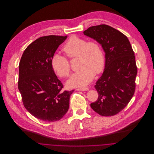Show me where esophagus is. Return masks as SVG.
Segmentation results:
<instances>
[{
	"label": "esophagus",
	"mask_w": 154,
	"mask_h": 154,
	"mask_svg": "<svg viewBox=\"0 0 154 154\" xmlns=\"http://www.w3.org/2000/svg\"><path fill=\"white\" fill-rule=\"evenodd\" d=\"M89 88H87V87H85V88H76V90L78 91H87L88 90Z\"/></svg>",
	"instance_id": "obj_1"
}]
</instances>
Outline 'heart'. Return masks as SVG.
<instances>
[{
	"mask_svg": "<svg viewBox=\"0 0 154 154\" xmlns=\"http://www.w3.org/2000/svg\"><path fill=\"white\" fill-rule=\"evenodd\" d=\"M63 51L71 58L78 57L79 70L75 73L67 81L70 87H84L94 79L95 74L101 73L105 67L106 57L99 42L73 35L65 43ZM51 66L54 72L60 77L66 78L70 73V64L64 55L54 53L51 58Z\"/></svg>",
	"mask_w": 154,
	"mask_h": 154,
	"instance_id": "heart-1",
	"label": "heart"
}]
</instances>
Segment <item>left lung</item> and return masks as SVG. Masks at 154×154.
Masks as SVG:
<instances>
[{"label":"left lung","mask_w":154,"mask_h":154,"mask_svg":"<svg viewBox=\"0 0 154 154\" xmlns=\"http://www.w3.org/2000/svg\"><path fill=\"white\" fill-rule=\"evenodd\" d=\"M84 35L99 42L106 53L104 72L95 85L98 98L90 106L101 116H113L126 107L135 93L134 52L126 36L107 25L90 26Z\"/></svg>","instance_id":"1"}]
</instances>
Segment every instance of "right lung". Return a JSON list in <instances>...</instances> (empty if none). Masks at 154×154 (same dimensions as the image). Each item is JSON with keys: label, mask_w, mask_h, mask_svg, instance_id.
<instances>
[{"label": "right lung", "mask_w": 154, "mask_h": 154, "mask_svg": "<svg viewBox=\"0 0 154 154\" xmlns=\"http://www.w3.org/2000/svg\"><path fill=\"white\" fill-rule=\"evenodd\" d=\"M67 36H42L25 50L19 66L18 88L24 107L33 116L46 122L62 118L69 108L74 90L63 91L55 75L51 58Z\"/></svg>", "instance_id": "add662e5"}]
</instances>
